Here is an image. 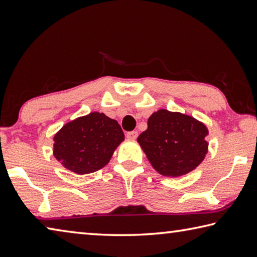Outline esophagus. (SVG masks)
<instances>
[{
    "label": "esophagus",
    "instance_id": "34e87169",
    "mask_svg": "<svg viewBox=\"0 0 257 257\" xmlns=\"http://www.w3.org/2000/svg\"><path fill=\"white\" fill-rule=\"evenodd\" d=\"M126 138H127V139H131V140H134V139H137V138H138V132H137V131L127 132V133H126Z\"/></svg>",
    "mask_w": 257,
    "mask_h": 257
}]
</instances>
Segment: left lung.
Wrapping results in <instances>:
<instances>
[{"label":"left lung","mask_w":257,"mask_h":257,"mask_svg":"<svg viewBox=\"0 0 257 257\" xmlns=\"http://www.w3.org/2000/svg\"><path fill=\"white\" fill-rule=\"evenodd\" d=\"M208 128L181 112L160 109L148 119V128L138 138L157 172L168 177L183 176L195 169L208 152Z\"/></svg>","instance_id":"obj_1"}]
</instances>
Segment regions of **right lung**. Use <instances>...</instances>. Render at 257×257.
I'll use <instances>...</instances> for the list:
<instances>
[{
    "mask_svg": "<svg viewBox=\"0 0 257 257\" xmlns=\"http://www.w3.org/2000/svg\"><path fill=\"white\" fill-rule=\"evenodd\" d=\"M124 140L117 120L102 112H90L65 124L54 137V156L75 174H90L109 163Z\"/></svg>",
    "mask_w": 257,
    "mask_h": 257,
    "instance_id": "obj_1",
    "label": "right lung"
}]
</instances>
